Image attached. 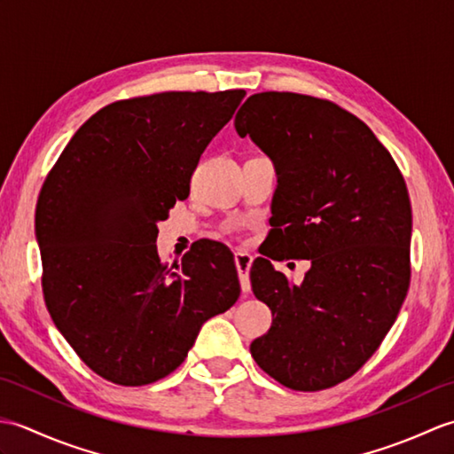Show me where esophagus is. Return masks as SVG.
<instances>
[{"mask_svg": "<svg viewBox=\"0 0 454 454\" xmlns=\"http://www.w3.org/2000/svg\"><path fill=\"white\" fill-rule=\"evenodd\" d=\"M234 262H236V269H238V275H239V285H242V293H249L252 291V283H249V269H252V255L246 254V252H238L234 255Z\"/></svg>", "mask_w": 454, "mask_h": 454, "instance_id": "esophagus-1", "label": "esophagus"}]
</instances>
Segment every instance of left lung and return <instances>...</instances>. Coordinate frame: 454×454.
Instances as JSON below:
<instances>
[{
	"label": "left lung",
	"mask_w": 454,
	"mask_h": 454,
	"mask_svg": "<svg viewBox=\"0 0 454 454\" xmlns=\"http://www.w3.org/2000/svg\"><path fill=\"white\" fill-rule=\"evenodd\" d=\"M234 127L275 163V246L310 262L301 285L269 259L254 263V294L271 308L273 324L249 351L286 388L335 387L379 349L406 298V183L372 130L332 101L255 93Z\"/></svg>",
	"instance_id": "obj_1"
}]
</instances>
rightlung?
<instances>
[{"label": "right lung", "instance_id": "add662e5", "mask_svg": "<svg viewBox=\"0 0 454 454\" xmlns=\"http://www.w3.org/2000/svg\"><path fill=\"white\" fill-rule=\"evenodd\" d=\"M244 90L166 91L111 103L85 121L36 205L48 312L103 379L142 387L185 361L202 324L239 296L234 259L210 244L168 267L158 222Z\"/></svg>", "mask_w": 454, "mask_h": 454}]
</instances>
